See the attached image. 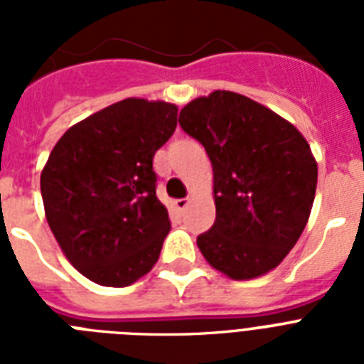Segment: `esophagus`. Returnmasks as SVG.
I'll return each instance as SVG.
<instances>
[{
	"label": "esophagus",
	"mask_w": 364,
	"mask_h": 364,
	"mask_svg": "<svg viewBox=\"0 0 364 364\" xmlns=\"http://www.w3.org/2000/svg\"><path fill=\"white\" fill-rule=\"evenodd\" d=\"M187 205H188V198H177L176 200V208L179 211L187 210Z\"/></svg>",
	"instance_id": "1"
}]
</instances>
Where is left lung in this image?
<instances>
[{
  "label": "left lung",
  "mask_w": 364,
  "mask_h": 364,
  "mask_svg": "<svg viewBox=\"0 0 364 364\" xmlns=\"http://www.w3.org/2000/svg\"><path fill=\"white\" fill-rule=\"evenodd\" d=\"M179 124L213 166L215 223L196 243L215 270L253 279L299 242L317 187V162L291 122L247 96L215 90L181 109Z\"/></svg>",
  "instance_id": "left-lung-1"
}]
</instances>
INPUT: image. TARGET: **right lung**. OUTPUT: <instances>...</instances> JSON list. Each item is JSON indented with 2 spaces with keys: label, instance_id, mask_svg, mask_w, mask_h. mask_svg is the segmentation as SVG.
Here are the masks:
<instances>
[{
  "label": "right lung",
  "instance_id": "1",
  "mask_svg": "<svg viewBox=\"0 0 364 364\" xmlns=\"http://www.w3.org/2000/svg\"><path fill=\"white\" fill-rule=\"evenodd\" d=\"M177 126V107L128 98L77 122L41 171L48 227L71 264L104 287H126L159 260L170 232L153 156Z\"/></svg>",
  "mask_w": 364,
  "mask_h": 364
}]
</instances>
